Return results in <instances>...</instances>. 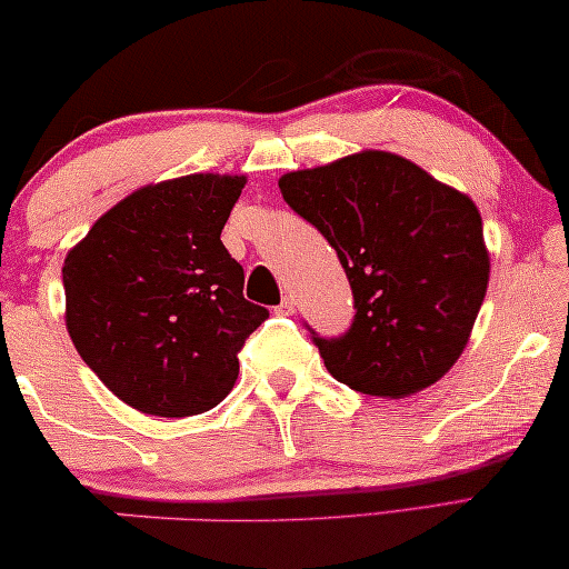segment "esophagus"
<instances>
[{
  "instance_id": "34e87169",
  "label": "esophagus",
  "mask_w": 569,
  "mask_h": 569,
  "mask_svg": "<svg viewBox=\"0 0 569 569\" xmlns=\"http://www.w3.org/2000/svg\"><path fill=\"white\" fill-rule=\"evenodd\" d=\"M293 309H296V301L291 299V296H283V301L276 307V313H281V317H288V313H293Z\"/></svg>"
}]
</instances>
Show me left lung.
<instances>
[{"label":"left lung","mask_w":569,"mask_h":569,"mask_svg":"<svg viewBox=\"0 0 569 569\" xmlns=\"http://www.w3.org/2000/svg\"><path fill=\"white\" fill-rule=\"evenodd\" d=\"M278 186L332 244L352 288L345 335L309 327L327 370L380 398L437 383L462 355L486 299L490 260L478 207L383 150L286 173Z\"/></svg>","instance_id":"left-lung-1"}]
</instances>
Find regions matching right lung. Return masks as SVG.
Wrapping results in <instances>:
<instances>
[{
  "label": "right lung",
  "instance_id": "right-lung-1",
  "mask_svg": "<svg viewBox=\"0 0 569 569\" xmlns=\"http://www.w3.org/2000/svg\"><path fill=\"white\" fill-rule=\"evenodd\" d=\"M244 176L193 173L130 193L63 262L66 327L101 383L142 413L181 419L232 391L268 309L219 240Z\"/></svg>",
  "mask_w": 569,
  "mask_h": 569
}]
</instances>
